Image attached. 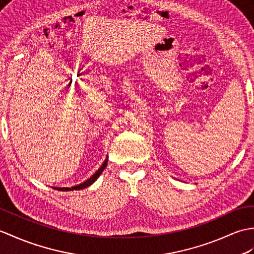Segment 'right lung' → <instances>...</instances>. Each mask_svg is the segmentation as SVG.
I'll use <instances>...</instances> for the list:
<instances>
[{
  "label": "right lung",
  "mask_w": 254,
  "mask_h": 254,
  "mask_svg": "<svg viewBox=\"0 0 254 254\" xmlns=\"http://www.w3.org/2000/svg\"><path fill=\"white\" fill-rule=\"evenodd\" d=\"M107 161H108V158H106V160L104 161V163L102 164V166H100V168L96 171V172L94 173L90 179H87L85 182L82 183V184H79V185H76V186H72V187H53V188H54V190H62V191L83 190V188H86V187H88L90 185H92L93 183L99 178V175L102 174V172L105 170V168L107 167Z\"/></svg>",
  "instance_id": "obj_1"
}]
</instances>
